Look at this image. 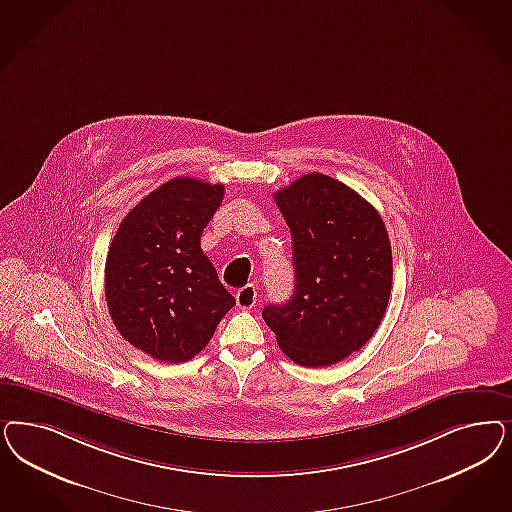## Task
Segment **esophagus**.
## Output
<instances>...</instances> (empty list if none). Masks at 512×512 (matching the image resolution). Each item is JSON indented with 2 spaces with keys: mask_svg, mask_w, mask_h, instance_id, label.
Returning <instances> with one entry per match:
<instances>
[{
  "mask_svg": "<svg viewBox=\"0 0 512 512\" xmlns=\"http://www.w3.org/2000/svg\"><path fill=\"white\" fill-rule=\"evenodd\" d=\"M235 299H237V307L239 309H252L254 303H256V288H254V284H247L245 288H241L235 294Z\"/></svg>",
  "mask_w": 512,
  "mask_h": 512,
  "instance_id": "1",
  "label": "esophagus"
}]
</instances>
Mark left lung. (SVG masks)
<instances>
[{
    "mask_svg": "<svg viewBox=\"0 0 512 512\" xmlns=\"http://www.w3.org/2000/svg\"><path fill=\"white\" fill-rule=\"evenodd\" d=\"M292 233L296 288L262 316L282 352L305 367L345 360L373 337L392 292V247L377 209L322 173L275 194Z\"/></svg>",
    "mask_w": 512,
    "mask_h": 512,
    "instance_id": "1",
    "label": "left lung"
}]
</instances>
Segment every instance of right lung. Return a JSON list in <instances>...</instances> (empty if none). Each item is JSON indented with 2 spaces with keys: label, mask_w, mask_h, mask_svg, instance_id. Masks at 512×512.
I'll return each mask as SVG.
<instances>
[{
  "label": "right lung",
  "mask_w": 512,
  "mask_h": 512,
  "mask_svg": "<svg viewBox=\"0 0 512 512\" xmlns=\"http://www.w3.org/2000/svg\"><path fill=\"white\" fill-rule=\"evenodd\" d=\"M222 198V184L177 177L141 199L116 230L105 262L109 314L154 360H192L235 305L199 241Z\"/></svg>",
  "instance_id": "1"
}]
</instances>
